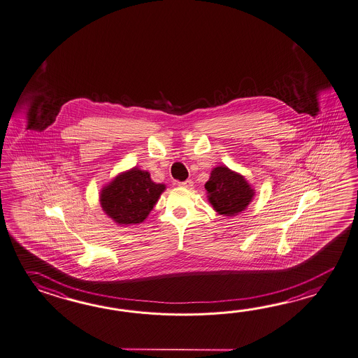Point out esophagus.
<instances>
[{
	"label": "esophagus",
	"mask_w": 358,
	"mask_h": 358,
	"mask_svg": "<svg viewBox=\"0 0 358 358\" xmlns=\"http://www.w3.org/2000/svg\"><path fill=\"white\" fill-rule=\"evenodd\" d=\"M181 187H186V189H192V186H194V182L191 181V180H186V181H183V182L178 183Z\"/></svg>",
	"instance_id": "esophagus-1"
}]
</instances>
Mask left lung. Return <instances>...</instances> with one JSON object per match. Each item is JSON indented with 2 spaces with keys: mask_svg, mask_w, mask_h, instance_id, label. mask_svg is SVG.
<instances>
[{
  "mask_svg": "<svg viewBox=\"0 0 358 358\" xmlns=\"http://www.w3.org/2000/svg\"><path fill=\"white\" fill-rule=\"evenodd\" d=\"M205 190L214 210L227 217L243 212L255 195V190L246 178L226 166L213 168L209 181L205 183Z\"/></svg>",
  "mask_w": 358,
  "mask_h": 358,
  "instance_id": "obj_1",
  "label": "left lung"
}]
</instances>
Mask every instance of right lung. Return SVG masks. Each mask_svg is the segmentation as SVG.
<instances>
[{
	"label": "right lung",
	"instance_id": "right-lung-1",
	"mask_svg": "<svg viewBox=\"0 0 358 358\" xmlns=\"http://www.w3.org/2000/svg\"><path fill=\"white\" fill-rule=\"evenodd\" d=\"M166 185L155 183L150 173L134 167L115 177L101 191V205L117 224L132 226L144 222L153 210Z\"/></svg>",
	"mask_w": 358,
	"mask_h": 358
}]
</instances>
